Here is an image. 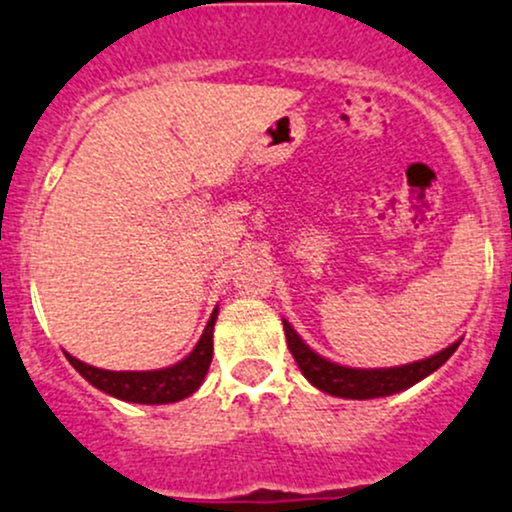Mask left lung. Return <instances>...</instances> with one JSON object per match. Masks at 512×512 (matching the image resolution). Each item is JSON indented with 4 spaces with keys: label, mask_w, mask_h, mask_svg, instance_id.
<instances>
[{
    "label": "left lung",
    "mask_w": 512,
    "mask_h": 512,
    "mask_svg": "<svg viewBox=\"0 0 512 512\" xmlns=\"http://www.w3.org/2000/svg\"><path fill=\"white\" fill-rule=\"evenodd\" d=\"M285 339H288V349L293 354V359L298 361L302 376L312 383L315 388L324 390L329 395H337V398H351V400H368V398H383V395L400 393V390L415 386L417 381H422L425 376H430L432 371H437L449 356L454 354L459 342L447 346L439 354L430 356V359L415 361V364L405 366H393V368H346L332 361L322 359L320 354L310 349L302 339L298 337L290 322L283 320Z\"/></svg>",
    "instance_id": "obj_1"
}]
</instances>
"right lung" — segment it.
Listing matches in <instances>:
<instances>
[{"label":"right lung","mask_w":512,"mask_h":512,"mask_svg":"<svg viewBox=\"0 0 512 512\" xmlns=\"http://www.w3.org/2000/svg\"><path fill=\"white\" fill-rule=\"evenodd\" d=\"M214 320H217V310L212 312L210 322H207L205 332H202L200 342H197L190 356H185L175 366L158 368V371H104V368L82 364L70 354L65 356L85 381H90L92 386L104 390V393L114 395V398L126 400V403H178V400L195 393L200 383L205 381L207 368L212 364Z\"/></svg>","instance_id":"add662e5"}]
</instances>
